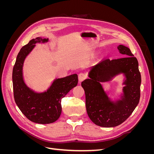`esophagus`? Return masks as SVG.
I'll return each instance as SVG.
<instances>
[{
    "mask_svg": "<svg viewBox=\"0 0 154 154\" xmlns=\"http://www.w3.org/2000/svg\"><path fill=\"white\" fill-rule=\"evenodd\" d=\"M86 78H87V76H86V74L85 73L81 72V73L78 74V80H79V82H80L84 80Z\"/></svg>",
    "mask_w": 154,
    "mask_h": 154,
    "instance_id": "esophagus-1",
    "label": "esophagus"
}]
</instances>
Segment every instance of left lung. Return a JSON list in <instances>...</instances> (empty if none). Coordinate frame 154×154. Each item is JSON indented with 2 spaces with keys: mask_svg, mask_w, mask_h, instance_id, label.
<instances>
[{
  "mask_svg": "<svg viewBox=\"0 0 154 154\" xmlns=\"http://www.w3.org/2000/svg\"><path fill=\"white\" fill-rule=\"evenodd\" d=\"M118 49L125 57L103 60L91 68L89 78L82 82L88 117L102 127H114L123 123L133 112L140 99L141 77L137 60L126 46L119 45ZM119 73H123L125 77L123 83L125 87L121 99L113 102L100 82L110 81Z\"/></svg>",
  "mask_w": 154,
  "mask_h": 154,
  "instance_id": "obj_1",
  "label": "left lung"
}]
</instances>
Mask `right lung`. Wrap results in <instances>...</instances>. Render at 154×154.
<instances>
[{
    "instance_id": "right-lung-1",
    "label": "right lung",
    "mask_w": 154,
    "mask_h": 154,
    "mask_svg": "<svg viewBox=\"0 0 154 154\" xmlns=\"http://www.w3.org/2000/svg\"><path fill=\"white\" fill-rule=\"evenodd\" d=\"M48 38L37 37L23 46L18 53L13 69L12 80L14 99L20 111L31 122L49 124L56 122L62 113L61 101L78 84L76 74L55 79L52 85L44 92H36L25 83L23 78V65L26 57L36 43H45Z\"/></svg>"
}]
</instances>
